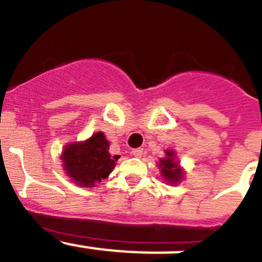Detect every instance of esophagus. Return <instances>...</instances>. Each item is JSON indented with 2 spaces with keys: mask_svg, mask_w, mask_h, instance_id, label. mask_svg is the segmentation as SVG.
Returning a JSON list of instances; mask_svg holds the SVG:
<instances>
[{
  "mask_svg": "<svg viewBox=\"0 0 262 262\" xmlns=\"http://www.w3.org/2000/svg\"><path fill=\"white\" fill-rule=\"evenodd\" d=\"M133 155L135 157H142L143 156V149H142V148H136V149H134V151H133Z\"/></svg>",
  "mask_w": 262,
  "mask_h": 262,
  "instance_id": "1",
  "label": "esophagus"
}]
</instances>
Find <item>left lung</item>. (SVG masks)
<instances>
[{"label": "left lung", "mask_w": 262, "mask_h": 262, "mask_svg": "<svg viewBox=\"0 0 262 262\" xmlns=\"http://www.w3.org/2000/svg\"><path fill=\"white\" fill-rule=\"evenodd\" d=\"M166 156L160 159L159 166L161 168V176L169 184H178L184 177V170L180 168V164L176 160V155L173 151H165Z\"/></svg>", "instance_id": "1"}]
</instances>
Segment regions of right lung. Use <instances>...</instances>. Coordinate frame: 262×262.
<instances>
[{
	"label": "right lung",
	"mask_w": 262,
	"mask_h": 262,
	"mask_svg": "<svg viewBox=\"0 0 262 262\" xmlns=\"http://www.w3.org/2000/svg\"><path fill=\"white\" fill-rule=\"evenodd\" d=\"M108 147L103 133L93 134L85 142L66 145L61 155L62 166L72 181L78 186L93 187L108 177L119 159L118 155L111 156Z\"/></svg>",
	"instance_id": "1"
}]
</instances>
